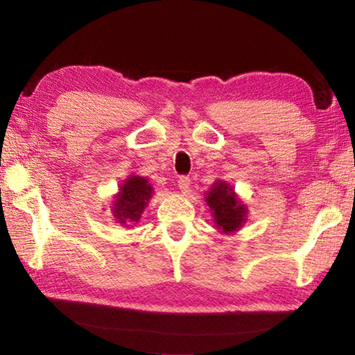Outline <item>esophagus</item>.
<instances>
[{
	"label": "esophagus",
	"instance_id": "obj_1",
	"mask_svg": "<svg viewBox=\"0 0 355 355\" xmlns=\"http://www.w3.org/2000/svg\"><path fill=\"white\" fill-rule=\"evenodd\" d=\"M189 186H191V178L187 177V175H182L178 178V187H180V191H183V192H186L187 189H189Z\"/></svg>",
	"mask_w": 355,
	"mask_h": 355
}]
</instances>
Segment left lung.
Segmentation results:
<instances>
[{
	"label": "left lung",
	"instance_id": "1",
	"mask_svg": "<svg viewBox=\"0 0 355 355\" xmlns=\"http://www.w3.org/2000/svg\"><path fill=\"white\" fill-rule=\"evenodd\" d=\"M206 201L214 212L216 227L224 233L235 232L243 225L247 209L244 205H241L229 184L223 182L214 184L207 193Z\"/></svg>",
	"mask_w": 355,
	"mask_h": 355
}]
</instances>
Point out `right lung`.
<instances>
[{"label":"right lung","instance_id":"1","mask_svg":"<svg viewBox=\"0 0 355 355\" xmlns=\"http://www.w3.org/2000/svg\"><path fill=\"white\" fill-rule=\"evenodd\" d=\"M150 195H153V186L148 183L146 178L130 177V180H126L125 184L120 187L116 205L112 207L119 223L139 221Z\"/></svg>","mask_w":355,"mask_h":355}]
</instances>
